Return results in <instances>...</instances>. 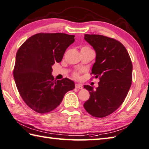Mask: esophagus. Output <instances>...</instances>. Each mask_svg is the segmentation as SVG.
Listing matches in <instances>:
<instances>
[{
	"instance_id": "34e87169",
	"label": "esophagus",
	"mask_w": 149,
	"mask_h": 149,
	"mask_svg": "<svg viewBox=\"0 0 149 149\" xmlns=\"http://www.w3.org/2000/svg\"><path fill=\"white\" fill-rule=\"evenodd\" d=\"M75 88H77V89H82L83 88V87L82 86V85L81 84H75Z\"/></svg>"
}]
</instances>
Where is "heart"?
<instances>
[{
	"instance_id": "b5f03b06",
	"label": "heart",
	"mask_w": 149,
	"mask_h": 149,
	"mask_svg": "<svg viewBox=\"0 0 149 149\" xmlns=\"http://www.w3.org/2000/svg\"><path fill=\"white\" fill-rule=\"evenodd\" d=\"M82 49H91L89 47L87 46H83ZM73 76H74L75 78H79V72H74V74H73Z\"/></svg>"
}]
</instances>
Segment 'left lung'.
Instances as JSON below:
<instances>
[{"mask_svg": "<svg viewBox=\"0 0 149 149\" xmlns=\"http://www.w3.org/2000/svg\"><path fill=\"white\" fill-rule=\"evenodd\" d=\"M84 39L96 52L91 74L100 81L96 90L84 86L90 94L84 107L92 116L103 118L115 111L127 95L132 81V60L126 48L116 39L88 34Z\"/></svg>", "mask_w": 149, "mask_h": 149, "instance_id": "8db88e82", "label": "left lung"}]
</instances>
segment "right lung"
<instances>
[{"mask_svg":"<svg viewBox=\"0 0 149 149\" xmlns=\"http://www.w3.org/2000/svg\"><path fill=\"white\" fill-rule=\"evenodd\" d=\"M74 42V35L65 33L35 34L18 49L14 77L21 97L38 113H49L57 107L74 83L65 78L54 80L52 65L61 61L66 49Z\"/></svg>","mask_w":149,"mask_h":149,"instance_id":"add662e5","label":"right lung"}]
</instances>
